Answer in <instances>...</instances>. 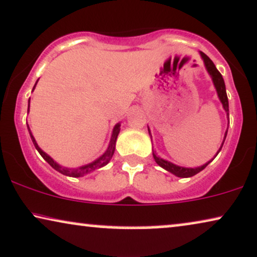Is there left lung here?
Returning a JSON list of instances; mask_svg holds the SVG:
<instances>
[{
	"mask_svg": "<svg viewBox=\"0 0 257 257\" xmlns=\"http://www.w3.org/2000/svg\"><path fill=\"white\" fill-rule=\"evenodd\" d=\"M200 54H201V56H202V58H203V62H205V66L207 68V70H208V73L211 74L213 82H214L215 88H217L218 97H219V99H220V101L222 103V106H224L225 111H226L227 115H228V100H227V94H226V88H225L224 79H222L221 74L219 73V70L217 69V68H215L214 63H213L211 58L207 56L206 54H203V52H200ZM148 132H150V129H148ZM226 135H227V132H226V134H225V138H226ZM224 141H225V139H224ZM222 145H224V144H222ZM222 145H221V147H222ZM221 147L219 148L218 153L220 152ZM153 157H154V159H156V162H157V164H158L159 166H162L163 169L168 170L169 172H171V174H174L175 176H177V177H182V178L191 177V176L199 174L200 171H202V170L205 169L209 163H211V162H208L207 164H205V165L200 166V168L190 169V168H181V166L175 165V164H172V163H170V162H166V160H164V159H160V158H158V157L156 156V154H154V152H153Z\"/></svg>",
	"mask_w": 257,
	"mask_h": 257,
	"instance_id": "left-lung-1",
	"label": "left lung"
}]
</instances>
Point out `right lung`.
Instances as JSON below:
<instances>
[{
	"label": "right lung",
	"instance_id": "1",
	"mask_svg": "<svg viewBox=\"0 0 257 257\" xmlns=\"http://www.w3.org/2000/svg\"><path fill=\"white\" fill-rule=\"evenodd\" d=\"M36 85H37V82H36ZM36 85H35V87H36ZM35 87H33V88H35ZM29 107H30V100H29ZM29 132H30V128H29ZM118 133H119V123H117V124L115 125V128H113L112 138H111L109 148H107L106 152H105L103 156L100 157V158L94 160L93 163L88 164V165H85V166H80V168H78V169H67V168H63V166L58 165V164L56 162H54L52 158H50L48 154H46L45 152H43V151L40 150V148L38 147V145H37L35 138H33V135L31 134V132H30V135H31V139H32L33 145H35V147L37 148V151H38L40 156L44 158V160H46V162L50 164L51 168H54L55 170H56V171L61 172L62 175L69 176V177H81V176L86 175V174H89V172L94 171V170H97L99 168H103L104 165H106V164L110 162V159L112 158V156H113V152H115L116 140H117V137H118Z\"/></svg>",
	"mask_w": 257,
	"mask_h": 257
}]
</instances>
